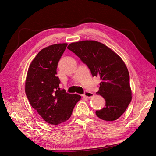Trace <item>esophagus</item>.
Instances as JSON below:
<instances>
[{"label":"esophagus","mask_w":156,"mask_h":156,"mask_svg":"<svg viewBox=\"0 0 156 156\" xmlns=\"http://www.w3.org/2000/svg\"><path fill=\"white\" fill-rule=\"evenodd\" d=\"M83 98H91L94 96V94L90 92H88V91H86L85 92H84V94H83Z\"/></svg>","instance_id":"esophagus-1"}]
</instances>
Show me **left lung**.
<instances>
[{"instance_id":"left-lung-1","label":"left lung","mask_w":156,"mask_h":156,"mask_svg":"<svg viewBox=\"0 0 156 156\" xmlns=\"http://www.w3.org/2000/svg\"><path fill=\"white\" fill-rule=\"evenodd\" d=\"M87 65L92 76L100 77L101 82L96 94L105 100V106L96 111L98 117L105 121L120 118L131 101L129 75L119 55L100 42L83 40L68 46Z\"/></svg>"}]
</instances>
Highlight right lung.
Here are the masks:
<instances>
[{"label": "right lung", "instance_id": "right-lung-1", "mask_svg": "<svg viewBox=\"0 0 156 156\" xmlns=\"http://www.w3.org/2000/svg\"><path fill=\"white\" fill-rule=\"evenodd\" d=\"M67 45L66 43L53 44L41 49L30 63L25 80V93L31 106L52 125L68 120L81 100L78 94L59 90L56 69Z\"/></svg>", "mask_w": 156, "mask_h": 156}]
</instances>
